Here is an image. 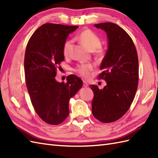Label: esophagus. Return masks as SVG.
<instances>
[{"label":"esophagus","instance_id":"obj_1","mask_svg":"<svg viewBox=\"0 0 158 158\" xmlns=\"http://www.w3.org/2000/svg\"><path fill=\"white\" fill-rule=\"evenodd\" d=\"M83 85L84 86V87H88V83H87L86 81H83Z\"/></svg>","mask_w":158,"mask_h":158}]
</instances>
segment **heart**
Here are the masks:
<instances>
[{
	"label": "heart",
	"instance_id": "heart-1",
	"mask_svg": "<svg viewBox=\"0 0 158 158\" xmlns=\"http://www.w3.org/2000/svg\"><path fill=\"white\" fill-rule=\"evenodd\" d=\"M79 38L83 44L89 49L92 50V51H95L96 54L99 56L103 55V50L100 48L102 45L101 39L91 30H83V31L80 32ZM71 43V40H66L64 43L62 52L64 56L69 55ZM94 67V64L92 62H81L76 66L75 68L74 69V71H75L83 77H88Z\"/></svg>",
	"mask_w": 158,
	"mask_h": 158
}]
</instances>
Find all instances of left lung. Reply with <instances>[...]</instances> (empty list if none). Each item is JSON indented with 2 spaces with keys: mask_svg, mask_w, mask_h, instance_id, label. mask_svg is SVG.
Instances as JSON below:
<instances>
[{
  "mask_svg": "<svg viewBox=\"0 0 158 158\" xmlns=\"http://www.w3.org/2000/svg\"><path fill=\"white\" fill-rule=\"evenodd\" d=\"M104 30L108 37V50L98 78L106 85L99 89L90 85L94 92L93 115L102 123H110L125 115L135 97L139 83V59L135 45L129 35L112 22L94 24Z\"/></svg>",
  "mask_w": 158,
  "mask_h": 158,
  "instance_id": "obj_1",
  "label": "left lung"
}]
</instances>
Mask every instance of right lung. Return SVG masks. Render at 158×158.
Segmentation results:
<instances>
[{
	"instance_id": "obj_1",
	"label": "right lung",
	"mask_w": 158,
	"mask_h": 158,
	"mask_svg": "<svg viewBox=\"0 0 158 158\" xmlns=\"http://www.w3.org/2000/svg\"><path fill=\"white\" fill-rule=\"evenodd\" d=\"M78 28L47 23L30 38L24 57L26 84L32 105L43 121L58 125L69 115V103L83 85L82 80L74 75L67 81L55 79L57 69L64 60L63 45L68 36Z\"/></svg>"
}]
</instances>
